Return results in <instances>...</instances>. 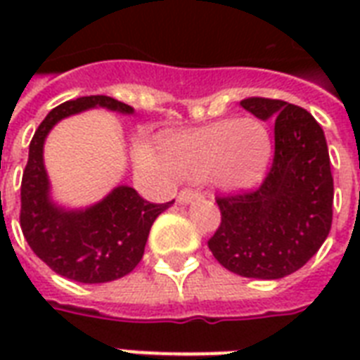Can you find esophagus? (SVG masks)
Returning <instances> with one entry per match:
<instances>
[{
  "label": "esophagus",
  "instance_id": "obj_1",
  "mask_svg": "<svg viewBox=\"0 0 360 360\" xmlns=\"http://www.w3.org/2000/svg\"><path fill=\"white\" fill-rule=\"evenodd\" d=\"M196 200H202V194L196 191H181L179 196H177V202L181 205H188V203L196 202Z\"/></svg>",
  "mask_w": 360,
  "mask_h": 360
}]
</instances>
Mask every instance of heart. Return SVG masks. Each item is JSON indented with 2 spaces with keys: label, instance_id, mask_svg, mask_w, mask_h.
Listing matches in <instances>:
<instances>
[{
  "label": "heart",
  "instance_id": "b5f03b06",
  "mask_svg": "<svg viewBox=\"0 0 360 360\" xmlns=\"http://www.w3.org/2000/svg\"><path fill=\"white\" fill-rule=\"evenodd\" d=\"M162 155L183 179L207 177L222 191L240 192L265 177L273 143L262 121L245 117L175 132L164 140Z\"/></svg>",
  "mask_w": 360,
  "mask_h": 360
}]
</instances>
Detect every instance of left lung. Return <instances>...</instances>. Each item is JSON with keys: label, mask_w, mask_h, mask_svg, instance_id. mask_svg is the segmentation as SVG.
Returning <instances> with one entry per match:
<instances>
[{"label": "left lung", "mask_w": 360, "mask_h": 360, "mask_svg": "<svg viewBox=\"0 0 360 360\" xmlns=\"http://www.w3.org/2000/svg\"><path fill=\"white\" fill-rule=\"evenodd\" d=\"M240 106L274 123L273 168L257 191L217 200L222 222L209 248L239 276L284 278L329 236L335 185L327 140L301 106L259 97L245 98Z\"/></svg>", "instance_id": "left-lung-1"}]
</instances>
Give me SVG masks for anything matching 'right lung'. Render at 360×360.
<instances>
[{"label": "right lung", "instance_id": "right-lung-1", "mask_svg": "<svg viewBox=\"0 0 360 360\" xmlns=\"http://www.w3.org/2000/svg\"><path fill=\"white\" fill-rule=\"evenodd\" d=\"M93 108L134 114L132 106L106 95L59 104L35 130L22 175L20 226L27 245L52 271L82 284H104L129 274L143 256L153 222L174 203H149L127 185L87 207H65L53 200L44 141L59 121Z\"/></svg>", "mask_w": 360, "mask_h": 360}]
</instances>
